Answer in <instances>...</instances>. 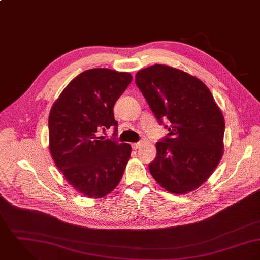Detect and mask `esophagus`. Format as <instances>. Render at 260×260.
<instances>
[{"mask_svg": "<svg viewBox=\"0 0 260 260\" xmlns=\"http://www.w3.org/2000/svg\"><path fill=\"white\" fill-rule=\"evenodd\" d=\"M143 145V143L142 142H139V143H134V144H132V148L134 149V150H138L141 146Z\"/></svg>", "mask_w": 260, "mask_h": 260, "instance_id": "1", "label": "esophagus"}]
</instances>
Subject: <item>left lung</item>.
<instances>
[{
	"label": "left lung",
	"mask_w": 260,
	"mask_h": 260,
	"mask_svg": "<svg viewBox=\"0 0 260 260\" xmlns=\"http://www.w3.org/2000/svg\"><path fill=\"white\" fill-rule=\"evenodd\" d=\"M136 84L157 121L169 120L150 173L170 193L196 190L215 171L224 149L225 121L212 93L200 79L161 64L140 70Z\"/></svg>",
	"instance_id": "8db88e82"
}]
</instances>
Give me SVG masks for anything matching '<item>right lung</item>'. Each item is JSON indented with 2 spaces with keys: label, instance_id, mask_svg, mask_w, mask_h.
Instances as JSON below:
<instances>
[{
  "label": "right lung",
  "instance_id": "right-lung-1",
  "mask_svg": "<svg viewBox=\"0 0 260 260\" xmlns=\"http://www.w3.org/2000/svg\"><path fill=\"white\" fill-rule=\"evenodd\" d=\"M133 76L107 68L77 75L61 92L49 114V150L68 183L88 198H102L119 183L131 157L129 144L100 137L117 131L113 106ZM115 135V133H114Z\"/></svg>",
  "mask_w": 260,
  "mask_h": 260
}]
</instances>
